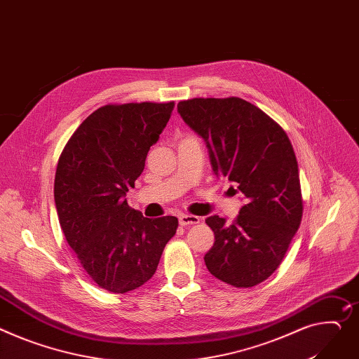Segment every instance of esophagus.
I'll list each match as a JSON object with an SVG mask.
<instances>
[{
  "label": "esophagus",
  "mask_w": 359,
  "mask_h": 359,
  "mask_svg": "<svg viewBox=\"0 0 359 359\" xmlns=\"http://www.w3.org/2000/svg\"><path fill=\"white\" fill-rule=\"evenodd\" d=\"M200 223V217L197 215H189V214H181L180 215V224L187 227V226H194Z\"/></svg>",
  "instance_id": "obj_1"
}]
</instances>
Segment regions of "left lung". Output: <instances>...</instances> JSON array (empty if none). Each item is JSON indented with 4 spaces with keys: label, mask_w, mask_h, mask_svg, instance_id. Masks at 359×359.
I'll use <instances>...</instances> for the list:
<instances>
[{
    "label": "left lung",
    "mask_w": 359,
    "mask_h": 359,
    "mask_svg": "<svg viewBox=\"0 0 359 359\" xmlns=\"http://www.w3.org/2000/svg\"><path fill=\"white\" fill-rule=\"evenodd\" d=\"M182 121L201 136L215 177L240 191L244 205L231 224L211 215L215 241L208 271L234 287H252L278 269L303 212L297 161L286 132L240 97H196L178 103Z\"/></svg>",
    "instance_id": "8db88e82"
}]
</instances>
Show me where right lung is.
I'll return each instance as SVG.
<instances>
[{
  "label": "right lung",
  "mask_w": 359,
  "mask_h": 359,
  "mask_svg": "<svg viewBox=\"0 0 359 359\" xmlns=\"http://www.w3.org/2000/svg\"><path fill=\"white\" fill-rule=\"evenodd\" d=\"M172 109L174 102L102 106L59 158L54 203L62 230L81 267L107 292L126 293L148 282L177 233V217L147 218L126 201Z\"/></svg>",
  "instance_id": "right-lung-1"
}]
</instances>
